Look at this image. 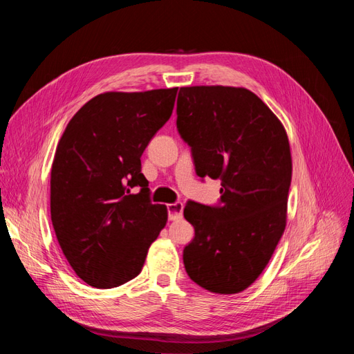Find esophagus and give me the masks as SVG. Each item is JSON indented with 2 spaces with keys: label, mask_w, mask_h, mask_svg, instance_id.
Listing matches in <instances>:
<instances>
[{
  "label": "esophagus",
  "mask_w": 354,
  "mask_h": 354,
  "mask_svg": "<svg viewBox=\"0 0 354 354\" xmlns=\"http://www.w3.org/2000/svg\"><path fill=\"white\" fill-rule=\"evenodd\" d=\"M168 209V218L169 220H180L183 217V203L181 202H174V203H168L167 205Z\"/></svg>",
  "instance_id": "1"
}]
</instances>
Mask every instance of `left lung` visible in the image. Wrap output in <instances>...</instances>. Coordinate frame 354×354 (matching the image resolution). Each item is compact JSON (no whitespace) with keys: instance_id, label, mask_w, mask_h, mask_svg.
<instances>
[{"instance_id":"obj_1","label":"left lung","mask_w":354,"mask_h":354,"mask_svg":"<svg viewBox=\"0 0 354 354\" xmlns=\"http://www.w3.org/2000/svg\"><path fill=\"white\" fill-rule=\"evenodd\" d=\"M177 130L199 177L221 181L220 205L189 201L195 238L183 251L189 277L216 294L255 282L286 226L292 159L282 122L242 87H181Z\"/></svg>"}]
</instances>
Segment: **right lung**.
Instances as JSON below:
<instances>
[{
    "label": "right lung",
    "instance_id": "add662e5",
    "mask_svg": "<svg viewBox=\"0 0 354 354\" xmlns=\"http://www.w3.org/2000/svg\"><path fill=\"white\" fill-rule=\"evenodd\" d=\"M177 90L95 95L60 137L50 180L53 227L73 272L94 288L134 279L165 227L167 207L149 199L140 158L173 113ZM136 185L141 192L131 194Z\"/></svg>",
    "mask_w": 354,
    "mask_h": 354
}]
</instances>
